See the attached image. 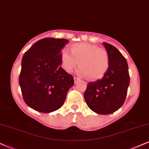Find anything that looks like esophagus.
<instances>
[{
    "label": "esophagus",
    "mask_w": 149,
    "mask_h": 149,
    "mask_svg": "<svg viewBox=\"0 0 149 149\" xmlns=\"http://www.w3.org/2000/svg\"><path fill=\"white\" fill-rule=\"evenodd\" d=\"M73 79H74V82H75V83H76L77 82H78L80 80V79L78 78H77V77H74V78H73Z\"/></svg>",
    "instance_id": "34e87169"
}]
</instances>
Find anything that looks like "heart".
Listing matches in <instances>:
<instances>
[{
  "label": "heart",
  "instance_id": "1",
  "mask_svg": "<svg viewBox=\"0 0 149 149\" xmlns=\"http://www.w3.org/2000/svg\"><path fill=\"white\" fill-rule=\"evenodd\" d=\"M71 52L64 50L61 53V66L66 72H71L79 61L77 72L80 76L93 80H100L106 74L109 67L107 51L98 46L87 42L75 43L70 47Z\"/></svg>",
  "mask_w": 149,
  "mask_h": 149
}]
</instances>
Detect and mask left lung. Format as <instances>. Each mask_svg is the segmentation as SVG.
<instances>
[{
    "label": "left lung",
    "mask_w": 149,
    "mask_h": 149,
    "mask_svg": "<svg viewBox=\"0 0 149 149\" xmlns=\"http://www.w3.org/2000/svg\"><path fill=\"white\" fill-rule=\"evenodd\" d=\"M109 57V67L102 79L90 82L84 93L88 107L94 112L107 115L123 106L130 84L127 60L116 47L103 42Z\"/></svg>",
    "instance_id": "8db88e82"
}]
</instances>
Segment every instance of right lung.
Instances as JSON below:
<instances>
[{"label": "right lung", "instance_id": "right-lung-1", "mask_svg": "<svg viewBox=\"0 0 149 149\" xmlns=\"http://www.w3.org/2000/svg\"><path fill=\"white\" fill-rule=\"evenodd\" d=\"M69 41L45 38L24 54L19 78L22 97L29 107L42 113L57 110L64 103L73 77L61 67V52Z\"/></svg>", "mask_w": 149, "mask_h": 149}]
</instances>
